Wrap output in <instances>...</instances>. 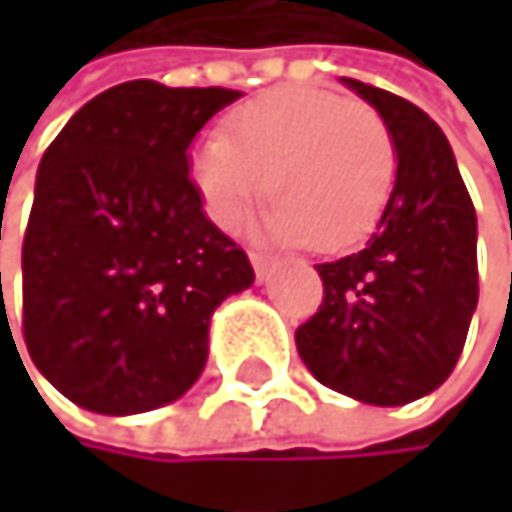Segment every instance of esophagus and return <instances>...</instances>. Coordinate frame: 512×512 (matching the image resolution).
Here are the masks:
<instances>
[{"label":"esophagus","instance_id":"34e87169","mask_svg":"<svg viewBox=\"0 0 512 512\" xmlns=\"http://www.w3.org/2000/svg\"><path fill=\"white\" fill-rule=\"evenodd\" d=\"M251 267H254V276H258V282H267L276 264H273V258H267V254H251Z\"/></svg>","mask_w":512,"mask_h":512}]
</instances>
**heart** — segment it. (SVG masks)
Wrapping results in <instances>:
<instances>
[{"label":"heart","instance_id":"heart-1","mask_svg":"<svg viewBox=\"0 0 512 512\" xmlns=\"http://www.w3.org/2000/svg\"><path fill=\"white\" fill-rule=\"evenodd\" d=\"M193 178L221 227H236L267 187L276 202L258 224L282 245L344 251L365 239L390 202L396 147L384 119L338 94L273 88L205 134Z\"/></svg>","mask_w":512,"mask_h":512}]
</instances>
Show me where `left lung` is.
<instances>
[{
    "label": "left lung",
    "mask_w": 512,
    "mask_h": 512,
    "mask_svg": "<svg viewBox=\"0 0 512 512\" xmlns=\"http://www.w3.org/2000/svg\"><path fill=\"white\" fill-rule=\"evenodd\" d=\"M390 128L396 181L362 251L319 264L325 298L294 331L310 375L365 405L415 402L455 371L479 301L476 211L442 128L415 104L341 79Z\"/></svg>",
    "instance_id": "1"
}]
</instances>
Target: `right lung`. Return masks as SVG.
<instances>
[{
	"label": "right lung",
	"mask_w": 512,
	"mask_h": 512,
	"mask_svg": "<svg viewBox=\"0 0 512 512\" xmlns=\"http://www.w3.org/2000/svg\"><path fill=\"white\" fill-rule=\"evenodd\" d=\"M236 97L122 82L45 150L21 254L24 341L79 408L125 418L181 399L205 368L214 310L251 288L248 254L190 181L193 137Z\"/></svg>",
	"instance_id": "right-lung-1"
}]
</instances>
